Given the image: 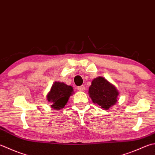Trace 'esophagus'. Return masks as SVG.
Masks as SVG:
<instances>
[{"mask_svg":"<svg viewBox=\"0 0 155 155\" xmlns=\"http://www.w3.org/2000/svg\"><path fill=\"white\" fill-rule=\"evenodd\" d=\"M77 89L79 91H84L85 90V87H84V86L82 85V86H80V87H78Z\"/></svg>","mask_w":155,"mask_h":155,"instance_id":"esophagus-1","label":"esophagus"}]
</instances>
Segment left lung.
<instances>
[{
	"label": "left lung",
	"mask_w": 155,
	"mask_h": 155,
	"mask_svg": "<svg viewBox=\"0 0 155 155\" xmlns=\"http://www.w3.org/2000/svg\"><path fill=\"white\" fill-rule=\"evenodd\" d=\"M89 94L94 104L106 110L116 104L119 92L114 84L105 78L99 77L93 80Z\"/></svg>",
	"instance_id": "obj_1"
}]
</instances>
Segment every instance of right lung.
Listing matches in <instances>:
<instances>
[{
	"mask_svg": "<svg viewBox=\"0 0 155 155\" xmlns=\"http://www.w3.org/2000/svg\"><path fill=\"white\" fill-rule=\"evenodd\" d=\"M73 93V88L64 83L55 82L47 95L48 101L51 104V107L54 110H60L64 107L70 97Z\"/></svg>",
	"mask_w": 155,
	"mask_h": 155,
	"instance_id": "obj_1",
	"label": "right lung"
}]
</instances>
